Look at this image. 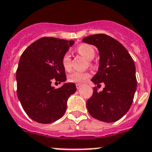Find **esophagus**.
I'll use <instances>...</instances> for the list:
<instances>
[{
    "label": "esophagus",
    "instance_id": "esophagus-1",
    "mask_svg": "<svg viewBox=\"0 0 152 152\" xmlns=\"http://www.w3.org/2000/svg\"><path fill=\"white\" fill-rule=\"evenodd\" d=\"M81 87H82V85L81 84H80V83H77V84H76V87H77V90H79V89H80Z\"/></svg>",
    "mask_w": 152,
    "mask_h": 152
}]
</instances>
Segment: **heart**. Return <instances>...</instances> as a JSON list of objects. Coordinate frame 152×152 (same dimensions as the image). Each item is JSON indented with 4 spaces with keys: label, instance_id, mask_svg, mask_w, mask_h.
<instances>
[{
    "label": "heart",
    "instance_id": "heart-1",
    "mask_svg": "<svg viewBox=\"0 0 152 152\" xmlns=\"http://www.w3.org/2000/svg\"><path fill=\"white\" fill-rule=\"evenodd\" d=\"M77 51L78 53L85 57L88 60H91L95 56V50L91 45L87 44H81L77 47ZM62 65L65 71L69 72L72 69V60H71L70 54L65 53L62 58ZM90 77V73L88 72H74L69 75L68 80L69 82L77 83H83L87 78Z\"/></svg>",
    "mask_w": 152,
    "mask_h": 152
}]
</instances>
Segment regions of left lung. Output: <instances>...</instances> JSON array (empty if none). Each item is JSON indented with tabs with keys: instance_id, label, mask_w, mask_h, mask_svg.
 <instances>
[{
	"instance_id": "left-lung-1",
	"label": "left lung",
	"mask_w": 152,
	"mask_h": 152,
	"mask_svg": "<svg viewBox=\"0 0 152 152\" xmlns=\"http://www.w3.org/2000/svg\"><path fill=\"white\" fill-rule=\"evenodd\" d=\"M83 42L96 46L99 53V70L92 82L98 86L105 83L102 91L94 87L87 101V110L99 121H117L129 111L134 98L137 80L133 59L121 43L107 34L90 35Z\"/></svg>"
}]
</instances>
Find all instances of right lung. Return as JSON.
<instances>
[{
	"label": "right lung",
	"mask_w": 152,
	"mask_h": 152,
	"mask_svg": "<svg viewBox=\"0 0 152 152\" xmlns=\"http://www.w3.org/2000/svg\"><path fill=\"white\" fill-rule=\"evenodd\" d=\"M75 44L56 37H42L22 53L16 70L17 96L28 116L40 124H50L62 118L67 101L77 90L73 83L59 88L52 80H66L62 56Z\"/></svg>",
	"instance_id": "add662e5"
}]
</instances>
